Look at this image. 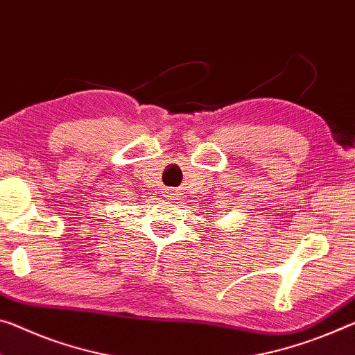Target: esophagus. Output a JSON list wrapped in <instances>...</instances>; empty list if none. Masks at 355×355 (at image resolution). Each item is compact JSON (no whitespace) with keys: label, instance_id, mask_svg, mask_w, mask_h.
I'll list each match as a JSON object with an SVG mask.
<instances>
[{"label":"esophagus","instance_id":"obj_1","mask_svg":"<svg viewBox=\"0 0 355 355\" xmlns=\"http://www.w3.org/2000/svg\"><path fill=\"white\" fill-rule=\"evenodd\" d=\"M166 198H168V199H171V200H175V193H173V189H166Z\"/></svg>","mask_w":355,"mask_h":355}]
</instances>
